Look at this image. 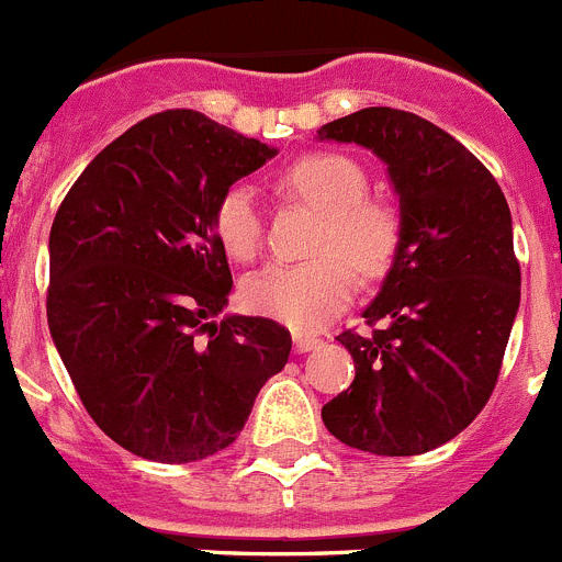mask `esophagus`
Here are the masks:
<instances>
[{
    "label": "esophagus",
    "instance_id": "1",
    "mask_svg": "<svg viewBox=\"0 0 562 562\" xmlns=\"http://www.w3.org/2000/svg\"><path fill=\"white\" fill-rule=\"evenodd\" d=\"M318 344H322V338H316V335H307V333L293 335V346H296V352H311V349H316Z\"/></svg>",
    "mask_w": 562,
    "mask_h": 562
}]
</instances>
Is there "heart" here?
<instances>
[{"label": "heart", "instance_id": "b5f03b06", "mask_svg": "<svg viewBox=\"0 0 562 562\" xmlns=\"http://www.w3.org/2000/svg\"><path fill=\"white\" fill-rule=\"evenodd\" d=\"M280 191L318 213L307 263L269 266L244 282V305L291 329H322L338 316L363 277L391 269L402 218L391 202L369 196L363 166L340 151H311L280 175ZM213 233L233 260L249 263L263 246V216L249 186L235 182L213 207Z\"/></svg>", "mask_w": 562, "mask_h": 562}]
</instances>
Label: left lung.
<instances>
[{"label": "left lung", "mask_w": 562, "mask_h": 562, "mask_svg": "<svg viewBox=\"0 0 562 562\" xmlns=\"http://www.w3.org/2000/svg\"><path fill=\"white\" fill-rule=\"evenodd\" d=\"M318 138L380 155L402 213L369 329L338 335L355 382L322 407L324 427L360 452L424 454L463 432L499 380L521 299L510 207L460 140L407 110H358Z\"/></svg>", "instance_id": "1"}]
</instances>
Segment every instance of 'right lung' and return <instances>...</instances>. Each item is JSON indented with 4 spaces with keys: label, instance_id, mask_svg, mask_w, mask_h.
<instances>
[{
    "label": "right lung",
    "instance_id": "add662e5",
    "mask_svg": "<svg viewBox=\"0 0 562 562\" xmlns=\"http://www.w3.org/2000/svg\"><path fill=\"white\" fill-rule=\"evenodd\" d=\"M274 149L196 110H162L104 146L49 233L46 318L97 427L157 463H193L238 438L291 333L213 318L233 291L213 207Z\"/></svg>",
    "mask_w": 562,
    "mask_h": 562
}]
</instances>
